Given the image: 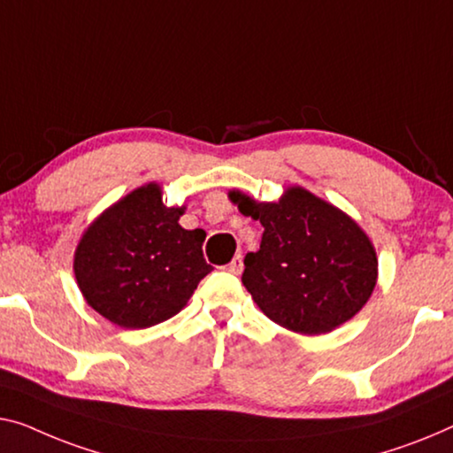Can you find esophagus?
<instances>
[{
  "label": "esophagus",
  "instance_id": "1",
  "mask_svg": "<svg viewBox=\"0 0 453 453\" xmlns=\"http://www.w3.org/2000/svg\"><path fill=\"white\" fill-rule=\"evenodd\" d=\"M227 270H229V273H232V274H240L242 270H244V262H242V256H240V254L235 256V258H234L232 262H229Z\"/></svg>",
  "mask_w": 453,
  "mask_h": 453
}]
</instances>
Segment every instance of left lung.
I'll list each match as a JSON object with an SVG mask.
<instances>
[{"label":"left lung","mask_w":453,"mask_h":453,"mask_svg":"<svg viewBox=\"0 0 453 453\" xmlns=\"http://www.w3.org/2000/svg\"><path fill=\"white\" fill-rule=\"evenodd\" d=\"M244 215L260 219L258 252L244 258L242 282L268 319L319 335L360 311L378 279L372 242L356 221L303 187L273 203L229 191Z\"/></svg>","instance_id":"1"}]
</instances>
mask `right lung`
<instances>
[{
	"mask_svg": "<svg viewBox=\"0 0 453 453\" xmlns=\"http://www.w3.org/2000/svg\"><path fill=\"white\" fill-rule=\"evenodd\" d=\"M185 207L162 203L157 183L134 188L85 229L75 279L85 301L126 329L152 327L187 305L213 266L203 229H185Z\"/></svg>",
	"mask_w": 453,
	"mask_h": 453,
	"instance_id": "add662e5",
	"label": "right lung"
}]
</instances>
